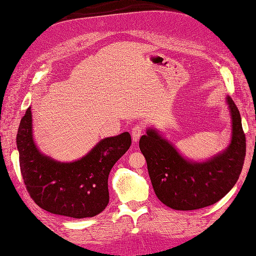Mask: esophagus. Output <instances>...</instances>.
Returning a JSON list of instances; mask_svg holds the SVG:
<instances>
[{
	"mask_svg": "<svg viewBox=\"0 0 256 256\" xmlns=\"http://www.w3.org/2000/svg\"><path fill=\"white\" fill-rule=\"evenodd\" d=\"M144 130V126L142 124H134V126L132 127V140H134V142H137L138 140H139V138L142 137Z\"/></svg>",
	"mask_w": 256,
	"mask_h": 256,
	"instance_id": "34e87169",
	"label": "esophagus"
}]
</instances>
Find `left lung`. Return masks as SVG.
<instances>
[{"label": "left lung", "instance_id": "8db88e82", "mask_svg": "<svg viewBox=\"0 0 256 256\" xmlns=\"http://www.w3.org/2000/svg\"><path fill=\"white\" fill-rule=\"evenodd\" d=\"M232 140L222 154L204 162L186 160L154 129L140 138L149 176L158 199L174 210H196L214 204L236 184L243 168L246 140L241 114L230 96Z\"/></svg>", "mask_w": 256, "mask_h": 256}]
</instances>
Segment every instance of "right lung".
I'll return each instance as SVG.
<instances>
[{
    "mask_svg": "<svg viewBox=\"0 0 256 256\" xmlns=\"http://www.w3.org/2000/svg\"><path fill=\"white\" fill-rule=\"evenodd\" d=\"M16 144L20 174L36 204L53 214L82 218L105 210L109 202V172L129 149L132 137L122 132L105 138L82 159L58 162L36 147L32 112L28 108L20 124Z\"/></svg>",
    "mask_w": 256,
    "mask_h": 256,
    "instance_id": "add662e5",
    "label": "right lung"
}]
</instances>
